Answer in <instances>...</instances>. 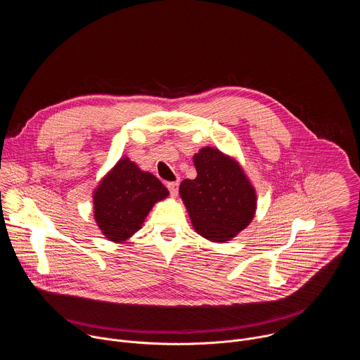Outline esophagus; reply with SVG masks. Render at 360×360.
I'll return each mask as SVG.
<instances>
[{"label":"esophagus","instance_id":"obj_1","mask_svg":"<svg viewBox=\"0 0 360 360\" xmlns=\"http://www.w3.org/2000/svg\"><path fill=\"white\" fill-rule=\"evenodd\" d=\"M168 189H169V192H171V195L172 196H176L178 195V189H179V182L178 181H175V182H168Z\"/></svg>","mask_w":360,"mask_h":360}]
</instances>
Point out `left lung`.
<instances>
[{
	"label": "left lung",
	"instance_id": "left-lung-1",
	"mask_svg": "<svg viewBox=\"0 0 360 360\" xmlns=\"http://www.w3.org/2000/svg\"><path fill=\"white\" fill-rule=\"evenodd\" d=\"M193 164L196 178L179 186L192 225L210 240H229L253 218L255 189L239 165L218 149L202 148Z\"/></svg>",
	"mask_w": 360,
	"mask_h": 360
}]
</instances>
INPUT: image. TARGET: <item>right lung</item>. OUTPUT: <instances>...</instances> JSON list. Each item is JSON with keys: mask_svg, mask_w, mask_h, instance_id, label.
Masks as SVG:
<instances>
[{"mask_svg": "<svg viewBox=\"0 0 360 360\" xmlns=\"http://www.w3.org/2000/svg\"><path fill=\"white\" fill-rule=\"evenodd\" d=\"M168 193L157 176L124 158L94 193L95 221L110 240L122 242L141 228L153 203Z\"/></svg>", "mask_w": 360, "mask_h": 360, "instance_id": "1", "label": "right lung"}]
</instances>
